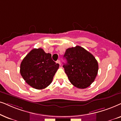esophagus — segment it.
<instances>
[{"instance_id": "34e87169", "label": "esophagus", "mask_w": 121, "mask_h": 121, "mask_svg": "<svg viewBox=\"0 0 121 121\" xmlns=\"http://www.w3.org/2000/svg\"><path fill=\"white\" fill-rule=\"evenodd\" d=\"M56 63H57V64H59L60 65H61V62H60V61L59 60H58L57 61H56Z\"/></svg>"}]
</instances>
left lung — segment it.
Here are the masks:
<instances>
[{
	"label": "left lung",
	"instance_id": "1",
	"mask_svg": "<svg viewBox=\"0 0 121 121\" xmlns=\"http://www.w3.org/2000/svg\"><path fill=\"white\" fill-rule=\"evenodd\" d=\"M63 67L69 81L78 88H86L95 80L99 70L97 61L92 54L80 46L67 49Z\"/></svg>",
	"mask_w": 121,
	"mask_h": 121
}]
</instances>
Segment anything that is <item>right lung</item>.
<instances>
[{"label": "right lung", "mask_w": 121, "mask_h": 121, "mask_svg": "<svg viewBox=\"0 0 121 121\" xmlns=\"http://www.w3.org/2000/svg\"><path fill=\"white\" fill-rule=\"evenodd\" d=\"M59 64L52 60L51 54L41 48L34 49L24 58L20 64V74L32 87L41 90L51 83Z\"/></svg>", "instance_id": "add662e5"}]
</instances>
